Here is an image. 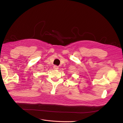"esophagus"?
Segmentation results:
<instances>
[{"mask_svg": "<svg viewBox=\"0 0 123 123\" xmlns=\"http://www.w3.org/2000/svg\"><path fill=\"white\" fill-rule=\"evenodd\" d=\"M53 69L55 70H57L58 69V67L57 66H53Z\"/></svg>", "mask_w": 123, "mask_h": 123, "instance_id": "1", "label": "esophagus"}]
</instances>
